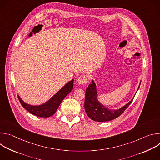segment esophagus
I'll return each mask as SVG.
<instances>
[{
	"instance_id": "esophagus-1",
	"label": "esophagus",
	"mask_w": 160,
	"mask_h": 160,
	"mask_svg": "<svg viewBox=\"0 0 160 160\" xmlns=\"http://www.w3.org/2000/svg\"><path fill=\"white\" fill-rule=\"evenodd\" d=\"M77 81H78V82L79 83V84L85 85V84H86V83H87V82H88L87 76L85 75H81V76H80V77L78 78Z\"/></svg>"
}]
</instances>
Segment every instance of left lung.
<instances>
[{
    "label": "left lung",
    "mask_w": 160,
    "mask_h": 160,
    "mask_svg": "<svg viewBox=\"0 0 160 160\" xmlns=\"http://www.w3.org/2000/svg\"><path fill=\"white\" fill-rule=\"evenodd\" d=\"M96 85L92 80L86 89L85 98V110L88 117L96 122H108L120 117L128 107L133 99L119 109L109 110L101 104L97 99Z\"/></svg>",
    "instance_id": "left-lung-1"
}]
</instances>
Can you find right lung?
Returning a JSON list of instances; mask_svg holds the SVG:
<instances>
[{
	"label": "right lung",
	"instance_id": "right-lung-1",
	"mask_svg": "<svg viewBox=\"0 0 160 160\" xmlns=\"http://www.w3.org/2000/svg\"><path fill=\"white\" fill-rule=\"evenodd\" d=\"M73 87V80L67 83L49 101L40 106H31L24 102L19 96L18 99L22 107L32 115L38 117L47 118L56 112L62 100L71 92Z\"/></svg>",
	"mask_w": 160,
	"mask_h": 160
}]
</instances>
